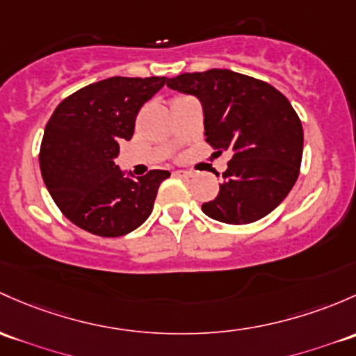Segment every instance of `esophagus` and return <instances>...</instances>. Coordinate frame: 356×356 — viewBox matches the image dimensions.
Segmentation results:
<instances>
[{
  "instance_id": "1",
  "label": "esophagus",
  "mask_w": 356,
  "mask_h": 356,
  "mask_svg": "<svg viewBox=\"0 0 356 356\" xmlns=\"http://www.w3.org/2000/svg\"><path fill=\"white\" fill-rule=\"evenodd\" d=\"M174 174L177 175V177H184V179L193 177V172H188V170H175Z\"/></svg>"
}]
</instances>
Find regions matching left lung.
Masks as SVG:
<instances>
[{"mask_svg":"<svg viewBox=\"0 0 356 356\" xmlns=\"http://www.w3.org/2000/svg\"><path fill=\"white\" fill-rule=\"evenodd\" d=\"M167 87L196 97L209 147L232 152L218 196L201 207L204 215L228 225L269 215L297 182L304 152L302 122L286 97L230 70L179 74Z\"/></svg>","mask_w":356,"mask_h":356,"instance_id":"obj_1","label":"left lung"}]
</instances>
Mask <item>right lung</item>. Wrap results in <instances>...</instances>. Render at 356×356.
<instances>
[{"instance_id":"obj_1","label":"right lung","mask_w":356,"mask_h":356,"mask_svg":"<svg viewBox=\"0 0 356 356\" xmlns=\"http://www.w3.org/2000/svg\"><path fill=\"white\" fill-rule=\"evenodd\" d=\"M165 76H112L66 97L44 129L40 174L51 197L74 225L100 237H121L148 218L156 191L170 175L121 170L119 143L131 140L138 111Z\"/></svg>"}]
</instances>
